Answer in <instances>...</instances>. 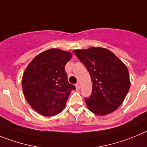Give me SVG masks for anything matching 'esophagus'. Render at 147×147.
<instances>
[{
  "mask_svg": "<svg viewBox=\"0 0 147 147\" xmlns=\"http://www.w3.org/2000/svg\"><path fill=\"white\" fill-rule=\"evenodd\" d=\"M75 87H76V89L77 90H80V83H76V84H75Z\"/></svg>",
  "mask_w": 147,
  "mask_h": 147,
  "instance_id": "1",
  "label": "esophagus"
}]
</instances>
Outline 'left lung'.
Listing matches in <instances>:
<instances>
[{
    "mask_svg": "<svg viewBox=\"0 0 147 147\" xmlns=\"http://www.w3.org/2000/svg\"><path fill=\"white\" fill-rule=\"evenodd\" d=\"M86 66L92 81V94L85 98L90 112L105 115L121 105L130 86L127 67L110 51L92 47L85 50H74Z\"/></svg>",
    "mask_w": 147,
    "mask_h": 147,
    "instance_id": "8db88e82",
    "label": "left lung"
}]
</instances>
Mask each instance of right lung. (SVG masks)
Here are the masks:
<instances>
[{
  "label": "right lung",
  "instance_id": "add662e5",
  "mask_svg": "<svg viewBox=\"0 0 147 147\" xmlns=\"http://www.w3.org/2000/svg\"><path fill=\"white\" fill-rule=\"evenodd\" d=\"M72 53L52 49L33 59L22 77L24 95L31 107L46 117L60 113L65 107L74 85L67 80L64 67Z\"/></svg>",
  "mask_w": 147,
  "mask_h": 147
}]
</instances>
